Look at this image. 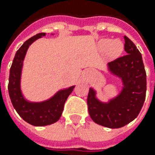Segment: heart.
Masks as SVG:
<instances>
[{"label": "heart", "instance_id": "obj_1", "mask_svg": "<svg viewBox=\"0 0 155 155\" xmlns=\"http://www.w3.org/2000/svg\"><path fill=\"white\" fill-rule=\"evenodd\" d=\"M100 48L103 51H108L111 57L118 56L123 50V44L120 40H112L110 39H102L99 43Z\"/></svg>", "mask_w": 155, "mask_h": 155}]
</instances>
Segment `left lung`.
Masks as SVG:
<instances>
[{"instance_id": "obj_1", "label": "left lung", "mask_w": 155, "mask_h": 155, "mask_svg": "<svg viewBox=\"0 0 155 155\" xmlns=\"http://www.w3.org/2000/svg\"><path fill=\"white\" fill-rule=\"evenodd\" d=\"M125 56L108 63L110 72L122 82V89L108 103L99 101L90 88L87 104L93 122L110 128H119L134 120L146 98L147 75L141 54L134 43L124 36Z\"/></svg>"}]
</instances>
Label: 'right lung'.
I'll list each match as a JSON object with an SVG mask.
<instances>
[{
  "mask_svg": "<svg viewBox=\"0 0 155 155\" xmlns=\"http://www.w3.org/2000/svg\"><path fill=\"white\" fill-rule=\"evenodd\" d=\"M45 35V33H38L25 41L16 51L9 72L8 89L12 104L21 118L33 126H46L58 121L62 115L64 103L75 87L60 90L50 99L39 103L27 101L23 97L21 90V79L26 53L32 43Z\"/></svg>",
  "mask_w": 155,
  "mask_h": 155,
  "instance_id": "obj_1",
  "label": "right lung"
}]
</instances>
